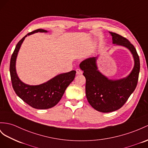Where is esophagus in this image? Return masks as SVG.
Returning a JSON list of instances; mask_svg holds the SVG:
<instances>
[{
    "mask_svg": "<svg viewBox=\"0 0 148 148\" xmlns=\"http://www.w3.org/2000/svg\"><path fill=\"white\" fill-rule=\"evenodd\" d=\"M82 74V72L80 69H76V74L77 75H80Z\"/></svg>",
    "mask_w": 148,
    "mask_h": 148,
    "instance_id": "34e87169",
    "label": "esophagus"
}]
</instances>
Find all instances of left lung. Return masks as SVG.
I'll list each match as a JSON object with an SVG mask.
<instances>
[{
	"label": "left lung",
	"instance_id": "obj_1",
	"mask_svg": "<svg viewBox=\"0 0 148 148\" xmlns=\"http://www.w3.org/2000/svg\"><path fill=\"white\" fill-rule=\"evenodd\" d=\"M112 43L123 45L133 55L134 66L126 78L112 81L97 71V58H90L81 62L80 68L86 77V94L89 103L97 111L110 112L120 109L134 92L138 84L140 71L139 56L134 46L126 38L110 32Z\"/></svg>",
	"mask_w": 148,
	"mask_h": 148
}]
</instances>
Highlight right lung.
Masks as SVG:
<instances>
[{
    "label": "right lung",
    "instance_id": "obj_1",
    "mask_svg": "<svg viewBox=\"0 0 148 148\" xmlns=\"http://www.w3.org/2000/svg\"><path fill=\"white\" fill-rule=\"evenodd\" d=\"M46 32L39 29L28 33L18 42L11 56L10 74L15 92L25 103L35 109H46L54 107L61 99L66 88L74 80L76 72L72 71L57 75L47 82L38 86H29L22 82L18 77L16 71L17 53L25 37L35 32Z\"/></svg>",
    "mask_w": 148,
    "mask_h": 148
}]
</instances>
